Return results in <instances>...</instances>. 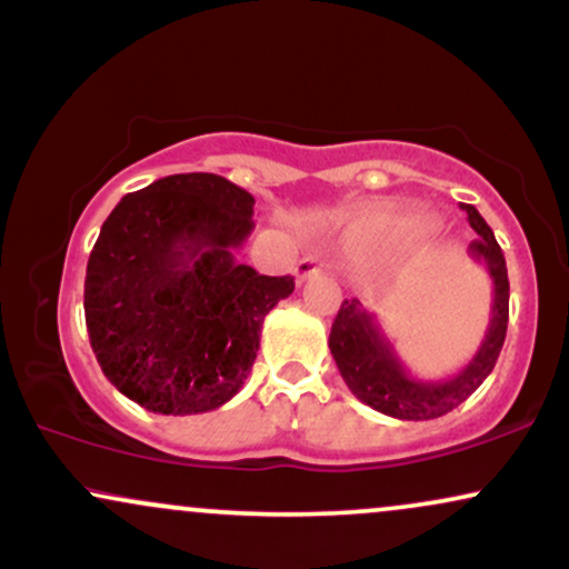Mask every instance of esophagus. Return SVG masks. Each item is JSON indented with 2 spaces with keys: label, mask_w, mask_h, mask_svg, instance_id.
Segmentation results:
<instances>
[{
  "label": "esophagus",
  "mask_w": 569,
  "mask_h": 569,
  "mask_svg": "<svg viewBox=\"0 0 569 569\" xmlns=\"http://www.w3.org/2000/svg\"><path fill=\"white\" fill-rule=\"evenodd\" d=\"M320 260L318 257H301L299 260V264H297V278H299V283H305V280H309L315 276V272H320Z\"/></svg>",
  "instance_id": "34e87169"
}]
</instances>
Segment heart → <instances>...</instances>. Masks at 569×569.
<instances>
[{
    "mask_svg": "<svg viewBox=\"0 0 569 569\" xmlns=\"http://www.w3.org/2000/svg\"><path fill=\"white\" fill-rule=\"evenodd\" d=\"M433 226L436 222L433 218H428V214H407V218L401 220H388V228H391V231L405 233V236H420L430 231Z\"/></svg>",
    "mask_w": 569,
    "mask_h": 569,
    "instance_id": "heart-1",
    "label": "heart"
}]
</instances>
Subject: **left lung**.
I'll list each match as a JSON object with an SVG mask.
<instances>
[{
  "mask_svg": "<svg viewBox=\"0 0 569 569\" xmlns=\"http://www.w3.org/2000/svg\"><path fill=\"white\" fill-rule=\"evenodd\" d=\"M478 239L470 243V257L483 264L491 276V320L476 355L462 370L441 380L417 378L401 362L393 343L388 341L376 315L368 312L359 299H343L328 347L336 359L343 383L359 401L397 420H433L462 405L491 376L499 351L505 347L509 320V278L501 247L493 239L488 222L472 204H462Z\"/></svg>",
  "mask_w": 569,
  "mask_h": 569,
  "instance_id": "obj_1",
  "label": "left lung"
}]
</instances>
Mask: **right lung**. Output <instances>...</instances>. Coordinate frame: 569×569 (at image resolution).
<instances>
[{
    "label": "right lung",
    "mask_w": 569,
    "mask_h": 569,
    "mask_svg": "<svg viewBox=\"0 0 569 569\" xmlns=\"http://www.w3.org/2000/svg\"><path fill=\"white\" fill-rule=\"evenodd\" d=\"M254 197L212 172H181L128 193L86 268V328L107 380L157 415L231 401L260 349L262 322L293 278L236 260Z\"/></svg>",
    "instance_id": "1"
}]
</instances>
